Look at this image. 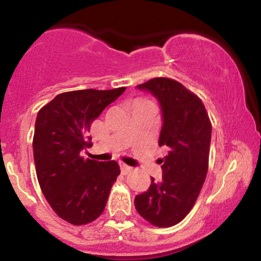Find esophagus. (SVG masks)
<instances>
[{"mask_svg": "<svg viewBox=\"0 0 261 261\" xmlns=\"http://www.w3.org/2000/svg\"><path fill=\"white\" fill-rule=\"evenodd\" d=\"M131 170H133V168H131V167H128V166H126V164H124V163H120V172H121V174L126 175L127 173L131 172Z\"/></svg>", "mask_w": 261, "mask_h": 261, "instance_id": "esophagus-1", "label": "esophagus"}]
</instances>
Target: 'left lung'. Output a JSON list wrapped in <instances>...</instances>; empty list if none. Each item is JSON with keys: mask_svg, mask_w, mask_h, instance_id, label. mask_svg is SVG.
I'll list each match as a JSON object with an SVG mask.
<instances>
[{"mask_svg": "<svg viewBox=\"0 0 261 261\" xmlns=\"http://www.w3.org/2000/svg\"><path fill=\"white\" fill-rule=\"evenodd\" d=\"M136 88L160 103L158 145L167 155L161 160L162 180L151 178L148 190L135 197V207L155 227L174 226L193 208L207 174L211 122L201 99L174 80L152 79Z\"/></svg>", "mask_w": 261, "mask_h": 261, "instance_id": "8db88e82", "label": "left lung"}]
</instances>
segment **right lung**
Segmentation results:
<instances>
[{"label": "right lung", "instance_id": "obj_1", "mask_svg": "<svg viewBox=\"0 0 261 261\" xmlns=\"http://www.w3.org/2000/svg\"><path fill=\"white\" fill-rule=\"evenodd\" d=\"M125 89L61 93L38 113L33 153L39 185L56 215L76 226L100 216L120 174L115 161L85 160L81 151L92 146L93 120Z\"/></svg>", "mask_w": 261, "mask_h": 261}]
</instances>
